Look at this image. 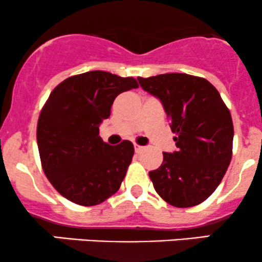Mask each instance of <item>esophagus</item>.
<instances>
[{"instance_id": "esophagus-1", "label": "esophagus", "mask_w": 262, "mask_h": 262, "mask_svg": "<svg viewBox=\"0 0 262 262\" xmlns=\"http://www.w3.org/2000/svg\"><path fill=\"white\" fill-rule=\"evenodd\" d=\"M134 150H135V152H137V154H139V152H141L144 150V146L138 145V144H134Z\"/></svg>"}]
</instances>
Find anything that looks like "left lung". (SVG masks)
Instances as JSON below:
<instances>
[{"label":"left lung","mask_w":262,"mask_h":262,"mask_svg":"<svg viewBox=\"0 0 262 262\" xmlns=\"http://www.w3.org/2000/svg\"><path fill=\"white\" fill-rule=\"evenodd\" d=\"M138 81L160 100L176 134L177 151L164 152L161 166L149 172L155 191L179 208L202 203L230 164L234 128L229 110L202 77L175 73Z\"/></svg>","instance_id":"left-lung-1"}]
</instances>
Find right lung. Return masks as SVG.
<instances>
[{
    "label": "right lung",
    "instance_id": "1",
    "mask_svg": "<svg viewBox=\"0 0 262 262\" xmlns=\"http://www.w3.org/2000/svg\"><path fill=\"white\" fill-rule=\"evenodd\" d=\"M133 77L89 71L59 83L38 119L41 166L54 188L71 202L96 206L121 187L134 155L129 140L112 146L100 137L119 93L137 89Z\"/></svg>",
    "mask_w": 262,
    "mask_h": 262
}]
</instances>
